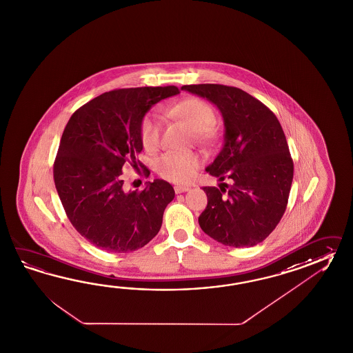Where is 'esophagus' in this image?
Returning a JSON list of instances; mask_svg holds the SVG:
<instances>
[{
  "instance_id": "esophagus-1",
  "label": "esophagus",
  "mask_w": 353,
  "mask_h": 353,
  "mask_svg": "<svg viewBox=\"0 0 353 353\" xmlns=\"http://www.w3.org/2000/svg\"><path fill=\"white\" fill-rule=\"evenodd\" d=\"M188 190H190L188 186H181V185L174 186V192H176V194H182V192H186Z\"/></svg>"
}]
</instances>
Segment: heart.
<instances>
[{"label": "heart", "mask_w": 353, "mask_h": 353, "mask_svg": "<svg viewBox=\"0 0 353 353\" xmlns=\"http://www.w3.org/2000/svg\"><path fill=\"white\" fill-rule=\"evenodd\" d=\"M167 114L183 121L191 130L195 132L196 138L199 141H210L215 137V111L208 102L201 99H183L174 103L167 111ZM162 128L163 120L157 110H152L143 117L139 126V135L144 149L153 152L158 148ZM200 165V158L194 153H167L158 159L157 172L165 180L185 183L195 176Z\"/></svg>", "instance_id": "b5f03b06"}]
</instances>
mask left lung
<instances>
[{
  "label": "left lung",
  "mask_w": 353,
  "mask_h": 353,
  "mask_svg": "<svg viewBox=\"0 0 353 353\" xmlns=\"http://www.w3.org/2000/svg\"><path fill=\"white\" fill-rule=\"evenodd\" d=\"M181 90L212 102L224 120V145L206 171L219 188H203L208 205L199 216L204 233L216 242L253 247L280 223L294 177L286 137L274 112L243 90L203 83ZM225 178L232 183L228 185Z\"/></svg>",
  "instance_id": "obj_1"
}]
</instances>
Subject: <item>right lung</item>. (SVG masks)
I'll list each match as a JSON object with an SVG mask.
<instances>
[{
	"label": "right lung",
	"instance_id": "obj_1",
	"mask_svg": "<svg viewBox=\"0 0 353 353\" xmlns=\"http://www.w3.org/2000/svg\"><path fill=\"white\" fill-rule=\"evenodd\" d=\"M180 94L174 86L120 88L94 97L73 112L64 128L53 174L72 225L102 251L133 252L157 235L174 197L163 180L126 191L123 165H141L139 126L157 102Z\"/></svg>",
	"mask_w": 353,
	"mask_h": 353
}]
</instances>
